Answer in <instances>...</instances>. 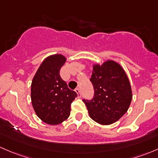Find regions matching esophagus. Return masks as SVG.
I'll use <instances>...</instances> for the list:
<instances>
[{"mask_svg": "<svg viewBox=\"0 0 158 158\" xmlns=\"http://www.w3.org/2000/svg\"><path fill=\"white\" fill-rule=\"evenodd\" d=\"M75 92H76V94H78V97L80 98L81 97V94H80V91H79V89H75Z\"/></svg>", "mask_w": 158, "mask_h": 158, "instance_id": "1", "label": "esophagus"}]
</instances>
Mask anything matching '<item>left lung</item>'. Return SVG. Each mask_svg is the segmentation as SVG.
Segmentation results:
<instances>
[{"instance_id":"left-lung-1","label":"left lung","mask_w":158,"mask_h":158,"mask_svg":"<svg viewBox=\"0 0 158 158\" xmlns=\"http://www.w3.org/2000/svg\"><path fill=\"white\" fill-rule=\"evenodd\" d=\"M90 80L94 98L83 102L91 118L104 126L118 121L127 113L132 98L130 82L123 66L113 60L93 64Z\"/></svg>"}]
</instances>
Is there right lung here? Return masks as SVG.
<instances>
[{
	"label": "right lung",
	"instance_id": "obj_1",
	"mask_svg": "<svg viewBox=\"0 0 158 158\" xmlns=\"http://www.w3.org/2000/svg\"><path fill=\"white\" fill-rule=\"evenodd\" d=\"M66 57L60 54L46 57L36 71L31 84V100L39 118L48 125L61 123L70 114L71 103L77 94L68 88L60 76Z\"/></svg>",
	"mask_w": 158,
	"mask_h": 158
}]
</instances>
